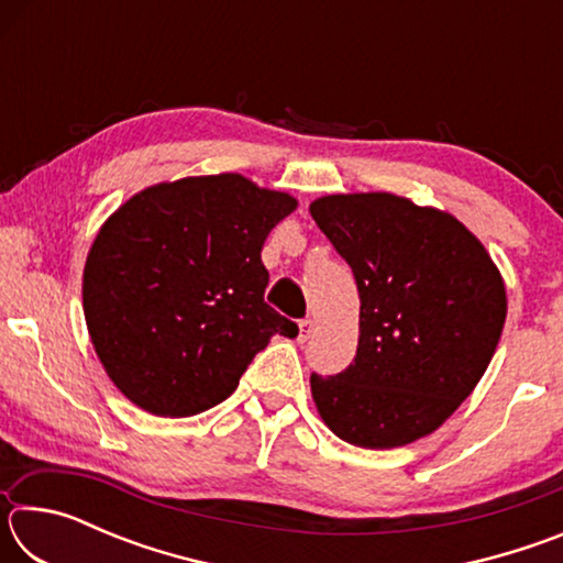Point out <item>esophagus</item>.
I'll return each instance as SVG.
<instances>
[{
	"label": "esophagus",
	"mask_w": 563,
	"mask_h": 563,
	"mask_svg": "<svg viewBox=\"0 0 563 563\" xmlns=\"http://www.w3.org/2000/svg\"><path fill=\"white\" fill-rule=\"evenodd\" d=\"M310 335H312V320H300V332H298V342L302 345V342H308L310 340Z\"/></svg>",
	"instance_id": "1"
}]
</instances>
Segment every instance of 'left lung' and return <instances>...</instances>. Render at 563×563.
Instances as JSON below:
<instances>
[{"label":"left lung","instance_id":"obj_1","mask_svg":"<svg viewBox=\"0 0 563 563\" xmlns=\"http://www.w3.org/2000/svg\"><path fill=\"white\" fill-rule=\"evenodd\" d=\"M310 216L360 292L355 360L310 375L320 417L367 450L434 432L482 379L507 318L489 253L450 213L393 194L325 196Z\"/></svg>","mask_w":563,"mask_h":563}]
</instances>
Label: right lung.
<instances>
[{
  "label": "right lung",
  "mask_w": 563,
  "mask_h": 563,
  "mask_svg": "<svg viewBox=\"0 0 563 563\" xmlns=\"http://www.w3.org/2000/svg\"><path fill=\"white\" fill-rule=\"evenodd\" d=\"M292 208L288 194L221 174L141 190L103 223L84 268V316L133 405L158 417L206 412L273 335H298L265 302L261 261Z\"/></svg>",
  "instance_id": "1"
}]
</instances>
